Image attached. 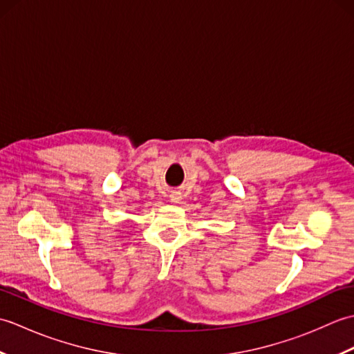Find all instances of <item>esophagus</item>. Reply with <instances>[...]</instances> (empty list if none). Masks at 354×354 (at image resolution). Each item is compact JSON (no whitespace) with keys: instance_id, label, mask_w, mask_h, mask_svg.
<instances>
[{"instance_id":"obj_1","label":"esophagus","mask_w":354,"mask_h":354,"mask_svg":"<svg viewBox=\"0 0 354 354\" xmlns=\"http://www.w3.org/2000/svg\"><path fill=\"white\" fill-rule=\"evenodd\" d=\"M179 201H181V196H179V194H173L171 202H179Z\"/></svg>"}]
</instances>
